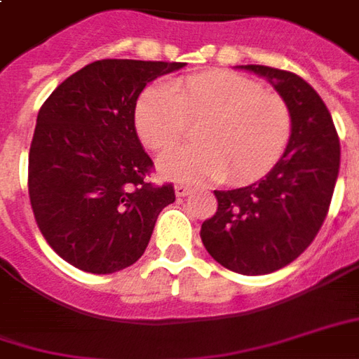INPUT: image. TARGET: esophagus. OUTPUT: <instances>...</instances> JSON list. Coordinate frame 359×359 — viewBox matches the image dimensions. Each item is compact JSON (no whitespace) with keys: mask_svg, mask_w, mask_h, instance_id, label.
Instances as JSON below:
<instances>
[{"mask_svg":"<svg viewBox=\"0 0 359 359\" xmlns=\"http://www.w3.org/2000/svg\"><path fill=\"white\" fill-rule=\"evenodd\" d=\"M192 192H194V188L188 187V184H177V187H175V194L179 198L188 196V194H192Z\"/></svg>","mask_w":359,"mask_h":359,"instance_id":"34e87169","label":"esophagus"}]
</instances>
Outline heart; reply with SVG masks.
<instances>
[{"instance_id": "1", "label": "heart", "mask_w": 359, "mask_h": 359, "mask_svg": "<svg viewBox=\"0 0 359 359\" xmlns=\"http://www.w3.org/2000/svg\"><path fill=\"white\" fill-rule=\"evenodd\" d=\"M200 120L194 145L161 155L159 171L182 182H233L266 175L292 136V112L284 97L245 75L212 69L167 87H147L134 107L137 137L149 149H167Z\"/></svg>"}]
</instances>
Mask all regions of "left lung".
Returning a JSON list of instances; mask_svg holds the SVG:
<instances>
[{"label": "left lung", "mask_w": 359, "mask_h": 359, "mask_svg": "<svg viewBox=\"0 0 359 359\" xmlns=\"http://www.w3.org/2000/svg\"><path fill=\"white\" fill-rule=\"evenodd\" d=\"M266 77L292 112V136L264 179L214 190L217 212L202 223L210 257L237 274H270L287 266L317 237L328 214L340 167L330 112L299 75L268 66H241Z\"/></svg>", "instance_id": "8db88e82"}]
</instances>
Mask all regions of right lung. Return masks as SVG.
Segmentation results:
<instances>
[{"mask_svg":"<svg viewBox=\"0 0 359 359\" xmlns=\"http://www.w3.org/2000/svg\"><path fill=\"white\" fill-rule=\"evenodd\" d=\"M182 62L97 60L44 101L29 151V196L40 233L72 266L112 274L134 264L172 184L145 180L154 161L140 144V93Z\"/></svg>","mask_w":359,"mask_h":359,"instance_id":"obj_1","label":"right lung"}]
</instances>
